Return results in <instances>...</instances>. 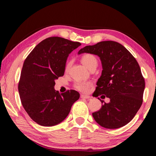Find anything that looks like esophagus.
I'll use <instances>...</instances> for the list:
<instances>
[{
    "mask_svg": "<svg viewBox=\"0 0 156 156\" xmlns=\"http://www.w3.org/2000/svg\"><path fill=\"white\" fill-rule=\"evenodd\" d=\"M80 98H81L88 99V98H90V97H89V96H86V95H84V94H81V95H80Z\"/></svg>",
    "mask_w": 156,
    "mask_h": 156,
    "instance_id": "1",
    "label": "esophagus"
}]
</instances>
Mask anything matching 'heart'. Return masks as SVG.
Segmentation results:
<instances>
[{
	"instance_id": "b5f03b06",
	"label": "heart",
	"mask_w": 156,
	"mask_h": 156,
	"mask_svg": "<svg viewBox=\"0 0 156 156\" xmlns=\"http://www.w3.org/2000/svg\"><path fill=\"white\" fill-rule=\"evenodd\" d=\"M82 62L86 66L88 69L92 70L97 67L98 62L97 59L95 56L90 54H87L82 56ZM72 64L70 60L66 62L65 66V71L67 72L69 71ZM92 87V83L90 82H76L74 84V87L76 90L82 92H88L90 90V88Z\"/></svg>"
}]
</instances>
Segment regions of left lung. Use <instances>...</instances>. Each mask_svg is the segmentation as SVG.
<instances>
[{"mask_svg":"<svg viewBox=\"0 0 156 156\" xmlns=\"http://www.w3.org/2000/svg\"><path fill=\"white\" fill-rule=\"evenodd\" d=\"M98 55L102 66L94 97L104 94L110 98L99 111L92 113L96 122L107 129H117L129 123L143 102L145 80L133 55L123 45L104 41L81 49L82 53Z\"/></svg>","mask_w":156,"mask_h":156,"instance_id":"8db88e82","label":"left lung"}]
</instances>
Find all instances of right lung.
<instances>
[{
	"instance_id": "right-lung-1",
	"label": "right lung",
	"mask_w": 156,
	"mask_h": 156,
	"mask_svg": "<svg viewBox=\"0 0 156 156\" xmlns=\"http://www.w3.org/2000/svg\"><path fill=\"white\" fill-rule=\"evenodd\" d=\"M81 45L59 37L46 38L23 63L18 90L23 108L37 124L51 127L64 121L80 98L74 90L59 94L55 80L64 76L69 54Z\"/></svg>"
}]
</instances>
